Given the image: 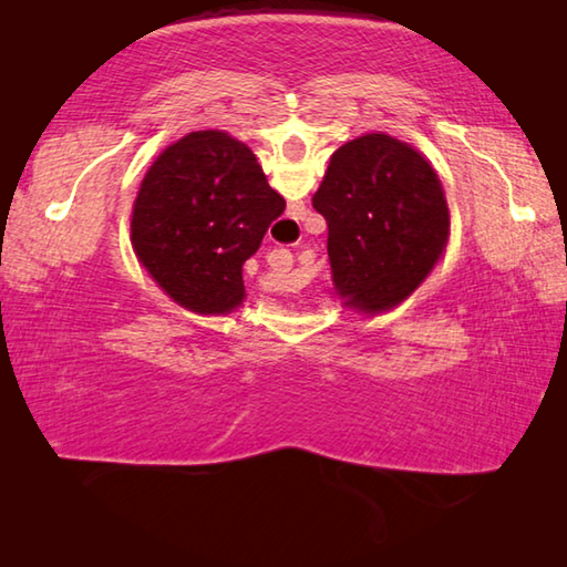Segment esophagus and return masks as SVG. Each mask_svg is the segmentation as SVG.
<instances>
[{"label": "esophagus", "mask_w": 567, "mask_h": 567, "mask_svg": "<svg viewBox=\"0 0 567 567\" xmlns=\"http://www.w3.org/2000/svg\"><path fill=\"white\" fill-rule=\"evenodd\" d=\"M290 262H292V255L290 252H277L272 267H280V270H282V267H287Z\"/></svg>", "instance_id": "obj_1"}]
</instances>
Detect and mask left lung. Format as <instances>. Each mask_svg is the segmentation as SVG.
I'll list each match as a JSON object with an SVG mask.
<instances>
[{"mask_svg": "<svg viewBox=\"0 0 567 567\" xmlns=\"http://www.w3.org/2000/svg\"><path fill=\"white\" fill-rule=\"evenodd\" d=\"M312 207L328 219L334 290L364 312L405 300L447 245L450 215L435 169L390 134L344 142Z\"/></svg>", "mask_w": 567, "mask_h": 567, "instance_id": "8db88e82", "label": "left lung"}]
</instances>
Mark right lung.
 <instances>
[{"instance_id":"add662e5","label":"right lung","mask_w":567,"mask_h":567,"mask_svg":"<svg viewBox=\"0 0 567 567\" xmlns=\"http://www.w3.org/2000/svg\"><path fill=\"white\" fill-rule=\"evenodd\" d=\"M285 213L252 150L227 132H189L142 179L132 243L157 285L199 315L243 302V265Z\"/></svg>"}]
</instances>
